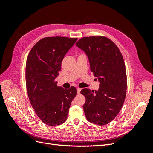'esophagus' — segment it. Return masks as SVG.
<instances>
[{"label":"esophagus","mask_w":153,"mask_h":153,"mask_svg":"<svg viewBox=\"0 0 153 153\" xmlns=\"http://www.w3.org/2000/svg\"><path fill=\"white\" fill-rule=\"evenodd\" d=\"M81 88H80V87H78L77 88V93L78 94H80V91H81Z\"/></svg>","instance_id":"esophagus-1"}]
</instances>
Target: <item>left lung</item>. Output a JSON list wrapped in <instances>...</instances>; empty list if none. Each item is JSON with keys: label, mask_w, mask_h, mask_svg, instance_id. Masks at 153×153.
Masks as SVG:
<instances>
[{"label": "left lung", "mask_w": 153, "mask_h": 153, "mask_svg": "<svg viewBox=\"0 0 153 153\" xmlns=\"http://www.w3.org/2000/svg\"><path fill=\"white\" fill-rule=\"evenodd\" d=\"M76 46L83 50L91 71L100 82L98 91L84 89L83 106L87 121L103 126L117 116L126 94L127 76L123 55L112 41L104 36L84 37Z\"/></svg>", "instance_id": "obj_1"}]
</instances>
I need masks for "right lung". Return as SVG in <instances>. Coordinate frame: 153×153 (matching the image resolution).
<instances>
[{
	"mask_svg": "<svg viewBox=\"0 0 153 153\" xmlns=\"http://www.w3.org/2000/svg\"><path fill=\"white\" fill-rule=\"evenodd\" d=\"M76 40L61 36L44 38L36 43L27 57V94L36 115L48 126H57L66 121L71 101L77 94L75 87L63 89L55 81L64 57Z\"/></svg>",
	"mask_w": 153,
	"mask_h": 153,
	"instance_id": "add662e5",
	"label": "right lung"
}]
</instances>
